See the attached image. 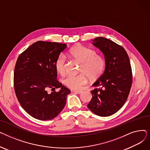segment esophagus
<instances>
[{"mask_svg": "<svg viewBox=\"0 0 150 150\" xmlns=\"http://www.w3.org/2000/svg\"><path fill=\"white\" fill-rule=\"evenodd\" d=\"M72 92H74V93H81L82 92V91H76V90H74L72 91Z\"/></svg>", "mask_w": 150, "mask_h": 150, "instance_id": "1", "label": "esophagus"}]
</instances>
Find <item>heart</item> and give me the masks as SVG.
<instances>
[{"label":"heart","instance_id":"obj_1","mask_svg":"<svg viewBox=\"0 0 150 150\" xmlns=\"http://www.w3.org/2000/svg\"><path fill=\"white\" fill-rule=\"evenodd\" d=\"M67 56L80 63V72L78 75H69L64 80V84L72 89H80L88 81L96 80L101 75L105 66L103 57L96 54V52L88 47L77 45L67 52ZM55 69L58 74L64 75L66 72L65 58L59 56L55 61Z\"/></svg>","mask_w":150,"mask_h":150}]
</instances>
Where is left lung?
I'll return each instance as SVG.
<instances>
[{
  "label": "left lung",
  "instance_id": "1",
  "mask_svg": "<svg viewBox=\"0 0 150 150\" xmlns=\"http://www.w3.org/2000/svg\"><path fill=\"white\" fill-rule=\"evenodd\" d=\"M92 44L103 54L105 69L92 84V98L88 105L95 114L110 116L123 106L132 84V71L128 55L123 47L103 37H97Z\"/></svg>",
  "mask_w": 150,
  "mask_h": 150
}]
</instances>
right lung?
<instances>
[{
  "label": "right lung",
  "instance_id": "add662e5",
  "mask_svg": "<svg viewBox=\"0 0 150 150\" xmlns=\"http://www.w3.org/2000/svg\"><path fill=\"white\" fill-rule=\"evenodd\" d=\"M66 47L65 44L39 41L23 52L16 63V95L22 108L36 119H53L66 105L70 91L57 81L54 64ZM56 88L60 90L55 92Z\"/></svg>",
  "mask_w": 150,
  "mask_h": 150
}]
</instances>
